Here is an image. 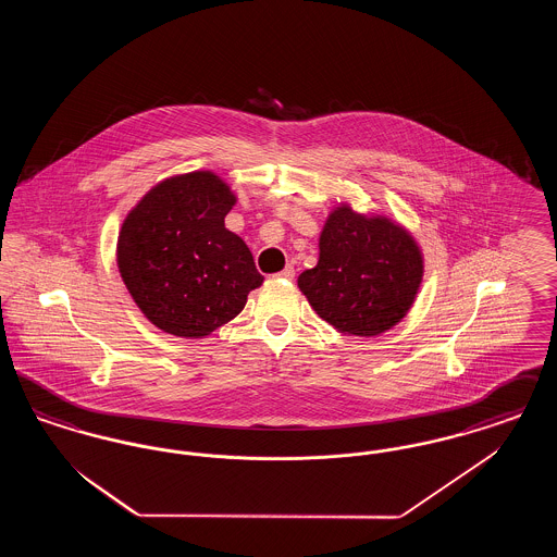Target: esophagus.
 Returning <instances> with one entry per match:
<instances>
[{
    "label": "esophagus",
    "instance_id": "obj_1",
    "mask_svg": "<svg viewBox=\"0 0 557 557\" xmlns=\"http://www.w3.org/2000/svg\"><path fill=\"white\" fill-rule=\"evenodd\" d=\"M277 277H284V280H294V267H286L284 271H280V273H277Z\"/></svg>",
    "mask_w": 557,
    "mask_h": 557
}]
</instances>
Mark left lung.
Returning <instances> with one entry per match:
<instances>
[{
	"label": "left lung",
	"instance_id": "left-lung-1",
	"mask_svg": "<svg viewBox=\"0 0 557 557\" xmlns=\"http://www.w3.org/2000/svg\"><path fill=\"white\" fill-rule=\"evenodd\" d=\"M422 273V252L400 225L338 207L321 232L318 265L298 275V288L338 332L377 336L407 315Z\"/></svg>",
	"mask_w": 557,
	"mask_h": 557
}]
</instances>
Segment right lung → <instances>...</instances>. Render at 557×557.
Returning a JSON list of instances; mask_svg holds the SVG:
<instances>
[{"label":"right lung","mask_w":557,"mask_h":557,"mask_svg":"<svg viewBox=\"0 0 557 557\" xmlns=\"http://www.w3.org/2000/svg\"><path fill=\"white\" fill-rule=\"evenodd\" d=\"M236 196L211 171L152 187L119 234L116 259L127 290L157 327L202 338L236 318L263 284L255 259L225 227Z\"/></svg>","instance_id":"add662e5"}]
</instances>
